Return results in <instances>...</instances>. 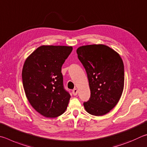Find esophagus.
Here are the masks:
<instances>
[{
	"mask_svg": "<svg viewBox=\"0 0 147 147\" xmlns=\"http://www.w3.org/2000/svg\"><path fill=\"white\" fill-rule=\"evenodd\" d=\"M78 90L77 88H74L73 90H72V94H73L74 96H76V95L78 94Z\"/></svg>",
	"mask_w": 147,
	"mask_h": 147,
	"instance_id": "obj_1",
	"label": "esophagus"
}]
</instances>
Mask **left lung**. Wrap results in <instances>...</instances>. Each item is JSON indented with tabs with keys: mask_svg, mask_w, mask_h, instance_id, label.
I'll use <instances>...</instances> for the list:
<instances>
[{
	"mask_svg": "<svg viewBox=\"0 0 147 147\" xmlns=\"http://www.w3.org/2000/svg\"><path fill=\"white\" fill-rule=\"evenodd\" d=\"M78 59L86 69L90 98L84 102L90 114H107L121 97L124 88V64L117 51L105 45L82 46L77 49Z\"/></svg>",
	"mask_w": 147,
	"mask_h": 147,
	"instance_id": "8db88e82",
	"label": "left lung"
}]
</instances>
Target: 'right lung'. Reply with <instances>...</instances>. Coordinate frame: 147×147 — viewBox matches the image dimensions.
I'll return each mask as SVG.
<instances>
[{"instance_id":"1","label":"right lung","mask_w":147,"mask_h":147,"mask_svg":"<svg viewBox=\"0 0 147 147\" xmlns=\"http://www.w3.org/2000/svg\"><path fill=\"white\" fill-rule=\"evenodd\" d=\"M73 48L42 45L28 57L22 71L28 101L46 117H58L66 111L70 95L63 87L61 67Z\"/></svg>"}]
</instances>
